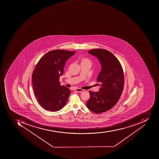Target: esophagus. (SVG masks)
Wrapping results in <instances>:
<instances>
[{
  "label": "esophagus",
  "instance_id": "obj_1",
  "mask_svg": "<svg viewBox=\"0 0 159 159\" xmlns=\"http://www.w3.org/2000/svg\"><path fill=\"white\" fill-rule=\"evenodd\" d=\"M75 90L77 92H83L84 90L82 89H79V88H77V89H75Z\"/></svg>",
  "mask_w": 159,
  "mask_h": 159
}]
</instances>
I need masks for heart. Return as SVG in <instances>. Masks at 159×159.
<instances>
[{"label": "heart", "mask_w": 159, "mask_h": 159, "mask_svg": "<svg viewBox=\"0 0 159 159\" xmlns=\"http://www.w3.org/2000/svg\"><path fill=\"white\" fill-rule=\"evenodd\" d=\"M83 61H89V60H87V59H84L83 60Z\"/></svg>", "instance_id": "heart-1"}]
</instances>
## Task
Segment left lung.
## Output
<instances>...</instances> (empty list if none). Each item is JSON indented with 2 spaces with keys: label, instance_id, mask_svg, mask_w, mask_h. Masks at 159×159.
I'll use <instances>...</instances> for the list:
<instances>
[{
  "label": "left lung",
  "instance_id": "obj_1",
  "mask_svg": "<svg viewBox=\"0 0 159 159\" xmlns=\"http://www.w3.org/2000/svg\"><path fill=\"white\" fill-rule=\"evenodd\" d=\"M88 53L99 59L102 69L97 78L101 83L99 91L90 90L87 106L94 113L100 114L112 109L120 99L124 88V73L120 61L110 52L95 49Z\"/></svg>",
  "mask_w": 159,
  "mask_h": 159
}]
</instances>
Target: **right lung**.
Wrapping results in <instances>:
<instances>
[{"mask_svg": "<svg viewBox=\"0 0 159 159\" xmlns=\"http://www.w3.org/2000/svg\"><path fill=\"white\" fill-rule=\"evenodd\" d=\"M75 53L64 50H55L46 53L39 61L32 75L34 94L39 103L47 110L56 112L67 102L70 91L60 85L66 61Z\"/></svg>", "mask_w": 159, "mask_h": 159, "instance_id": "obj_1", "label": "right lung"}]
</instances>
